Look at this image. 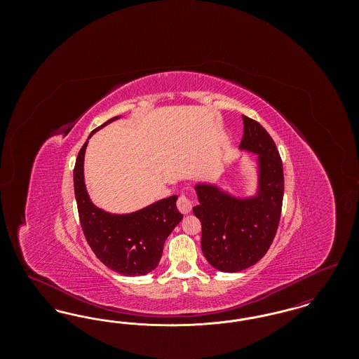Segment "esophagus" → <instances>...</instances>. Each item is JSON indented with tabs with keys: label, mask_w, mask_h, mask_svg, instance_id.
Masks as SVG:
<instances>
[{
	"label": "esophagus",
	"mask_w": 359,
	"mask_h": 359,
	"mask_svg": "<svg viewBox=\"0 0 359 359\" xmlns=\"http://www.w3.org/2000/svg\"><path fill=\"white\" fill-rule=\"evenodd\" d=\"M176 205L179 211L183 214H189L192 211V201L188 198L187 195H180Z\"/></svg>",
	"instance_id": "esophagus-1"
}]
</instances>
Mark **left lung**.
Returning <instances> with one entry per match:
<instances>
[{"mask_svg": "<svg viewBox=\"0 0 359 359\" xmlns=\"http://www.w3.org/2000/svg\"><path fill=\"white\" fill-rule=\"evenodd\" d=\"M239 148L258 154V191L253 198H234L211 184H196L202 223V250L215 269L234 273L258 262L273 242L284 196L283 161L273 138L246 116Z\"/></svg>", "mask_w": 359, "mask_h": 359, "instance_id": "obj_1", "label": "left lung"}]
</instances>
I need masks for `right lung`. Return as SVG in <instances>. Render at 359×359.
Here are the masks:
<instances>
[{
  "label": "right lung",
  "instance_id": "add662e5",
  "mask_svg": "<svg viewBox=\"0 0 359 359\" xmlns=\"http://www.w3.org/2000/svg\"><path fill=\"white\" fill-rule=\"evenodd\" d=\"M120 117L106 121L100 128ZM88 136V138L91 137ZM87 141L81 148L74 168V191L79 221L94 255L114 272L123 276H144L158 265L164 242L183 215L176 208V195L161 199L132 214L116 215L91 203L83 177Z\"/></svg>",
  "mask_w": 359,
  "mask_h": 359
}]
</instances>
